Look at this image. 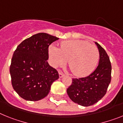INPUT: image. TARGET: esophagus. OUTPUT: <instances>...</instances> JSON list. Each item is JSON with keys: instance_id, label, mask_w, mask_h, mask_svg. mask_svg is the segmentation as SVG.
<instances>
[{"instance_id": "34e87169", "label": "esophagus", "mask_w": 123, "mask_h": 123, "mask_svg": "<svg viewBox=\"0 0 123 123\" xmlns=\"http://www.w3.org/2000/svg\"><path fill=\"white\" fill-rule=\"evenodd\" d=\"M59 75L60 78H61V77H62L63 76H64V73L61 71H59Z\"/></svg>"}]
</instances>
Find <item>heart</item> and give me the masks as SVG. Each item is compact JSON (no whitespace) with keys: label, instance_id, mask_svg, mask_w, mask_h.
<instances>
[{"label":"heart","instance_id":"b5f03b06","mask_svg":"<svg viewBox=\"0 0 123 123\" xmlns=\"http://www.w3.org/2000/svg\"><path fill=\"white\" fill-rule=\"evenodd\" d=\"M49 52L54 66H62L69 60L71 71L79 77L90 74L96 66L99 57L96 46L81 40L63 41L59 48L50 46Z\"/></svg>","mask_w":123,"mask_h":123}]
</instances>
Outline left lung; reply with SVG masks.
Instances as JSON below:
<instances>
[{
	"label": "left lung",
	"instance_id": "8db88e82",
	"mask_svg": "<svg viewBox=\"0 0 123 123\" xmlns=\"http://www.w3.org/2000/svg\"><path fill=\"white\" fill-rule=\"evenodd\" d=\"M99 61L96 69L90 75L81 78H73L67 93L73 102L82 106L98 103L106 94L111 80V64L106 50L97 42Z\"/></svg>",
	"mask_w": 123,
	"mask_h": 123
}]
</instances>
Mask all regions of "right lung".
Wrapping results in <instances>:
<instances>
[{
	"label": "right lung",
	"instance_id": "1",
	"mask_svg": "<svg viewBox=\"0 0 123 123\" xmlns=\"http://www.w3.org/2000/svg\"><path fill=\"white\" fill-rule=\"evenodd\" d=\"M59 38L38 33L25 39L14 51L10 66L12 87L22 98L36 101L49 94L58 72L50 66L49 46Z\"/></svg>",
	"mask_w": 123,
	"mask_h": 123
}]
</instances>
